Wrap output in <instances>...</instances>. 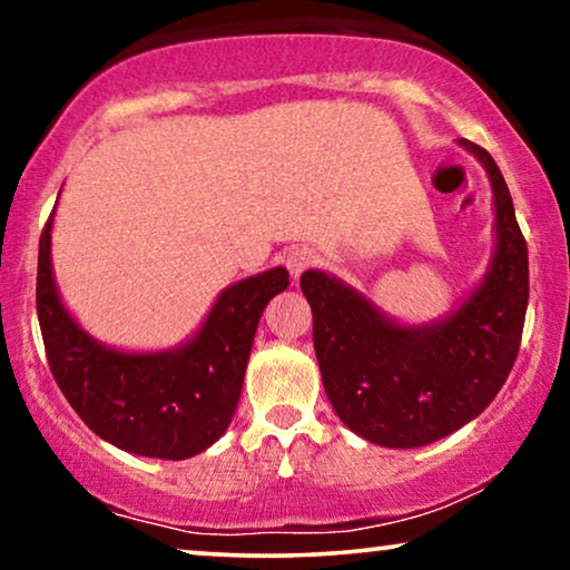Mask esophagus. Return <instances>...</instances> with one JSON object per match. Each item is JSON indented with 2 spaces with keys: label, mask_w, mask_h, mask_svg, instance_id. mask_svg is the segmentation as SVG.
<instances>
[{
  "label": "esophagus",
  "mask_w": 570,
  "mask_h": 570,
  "mask_svg": "<svg viewBox=\"0 0 570 570\" xmlns=\"http://www.w3.org/2000/svg\"><path fill=\"white\" fill-rule=\"evenodd\" d=\"M314 262H316V256L306 246L295 248V252L287 254V269H291L293 279H298L308 267H314Z\"/></svg>",
  "instance_id": "1"
}]
</instances>
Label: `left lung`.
I'll list each match as a JSON object with an SVG mask.
<instances>
[{"instance_id":"8db88e82","label":"left lung","mask_w":570,"mask_h":570,"mask_svg":"<svg viewBox=\"0 0 570 570\" xmlns=\"http://www.w3.org/2000/svg\"><path fill=\"white\" fill-rule=\"evenodd\" d=\"M495 252L478 291L433 324L402 326L353 287L308 269L301 291L314 314V350L334 412L361 439L415 449L446 439L495 400L517 363L529 303L527 240L511 191L488 150Z\"/></svg>"}]
</instances>
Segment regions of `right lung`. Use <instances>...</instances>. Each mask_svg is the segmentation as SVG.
<instances>
[{
	"label": "right lung",
	"mask_w": 570,
	"mask_h": 570,
	"mask_svg": "<svg viewBox=\"0 0 570 570\" xmlns=\"http://www.w3.org/2000/svg\"><path fill=\"white\" fill-rule=\"evenodd\" d=\"M51 220L53 213L38 244L36 308L61 394L92 433L129 454L178 462L213 446L236 412L262 311L291 285L287 269L225 287L186 345L124 353L92 340L61 306L51 272Z\"/></svg>",
	"instance_id": "right-lung-1"
}]
</instances>
